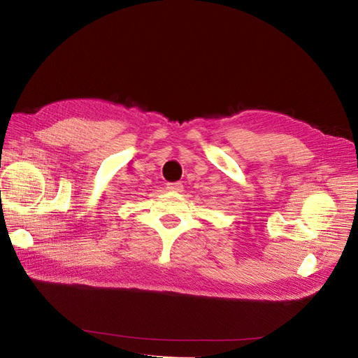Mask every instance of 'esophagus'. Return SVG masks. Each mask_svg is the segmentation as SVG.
<instances>
[{"label":"esophagus","instance_id":"1","mask_svg":"<svg viewBox=\"0 0 358 358\" xmlns=\"http://www.w3.org/2000/svg\"><path fill=\"white\" fill-rule=\"evenodd\" d=\"M166 189H167V191H171V192H181V191H183V185H181V183H167Z\"/></svg>","mask_w":358,"mask_h":358}]
</instances>
